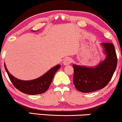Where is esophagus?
Returning <instances> with one entry per match:
<instances>
[{
	"mask_svg": "<svg viewBox=\"0 0 122 122\" xmlns=\"http://www.w3.org/2000/svg\"><path fill=\"white\" fill-rule=\"evenodd\" d=\"M71 62H72V60L71 58L70 57H67L66 58H65L63 61V64L64 65H67L70 64Z\"/></svg>",
	"mask_w": 122,
	"mask_h": 122,
	"instance_id": "esophagus-1",
	"label": "esophagus"
}]
</instances>
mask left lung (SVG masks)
Returning <instances> with one entry per match:
<instances>
[{
  "label": "left lung",
  "mask_w": 122,
  "mask_h": 122,
  "mask_svg": "<svg viewBox=\"0 0 122 122\" xmlns=\"http://www.w3.org/2000/svg\"><path fill=\"white\" fill-rule=\"evenodd\" d=\"M106 59L94 68L73 64L74 84L77 90L89 93L106 86L112 79L117 63L115 46L111 43H103Z\"/></svg>",
  "instance_id": "left-lung-1"
}]
</instances>
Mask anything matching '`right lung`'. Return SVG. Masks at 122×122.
<instances>
[{"label": "right lung", "mask_w": 122, "mask_h": 122, "mask_svg": "<svg viewBox=\"0 0 122 122\" xmlns=\"http://www.w3.org/2000/svg\"><path fill=\"white\" fill-rule=\"evenodd\" d=\"M61 65H57L46 72L41 77L31 81H22L14 77L7 71L5 64V70L7 73L10 80L15 88L23 93L28 95H38L44 93L49 88L54 74Z\"/></svg>", "instance_id": "add662e5"}]
</instances>
